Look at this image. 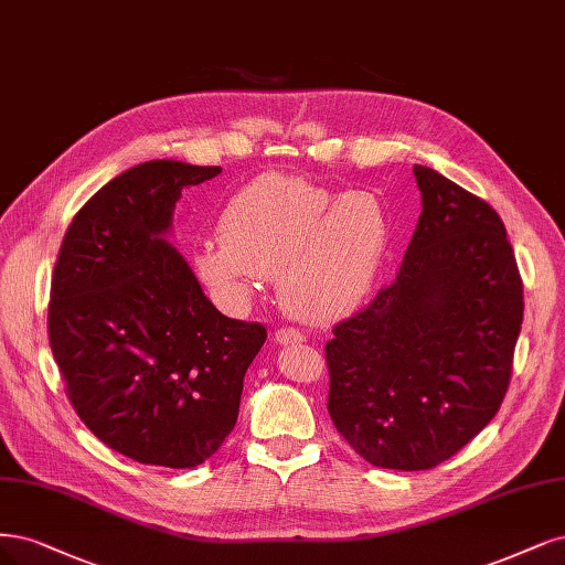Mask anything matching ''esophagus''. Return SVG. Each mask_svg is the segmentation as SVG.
Here are the masks:
<instances>
[{
    "mask_svg": "<svg viewBox=\"0 0 565 565\" xmlns=\"http://www.w3.org/2000/svg\"><path fill=\"white\" fill-rule=\"evenodd\" d=\"M274 337H276V341H278V343H282V345H289V343H301V341H303V334L299 332V329H289V327H280Z\"/></svg>",
    "mask_w": 565,
    "mask_h": 565,
    "instance_id": "1",
    "label": "esophagus"
}]
</instances>
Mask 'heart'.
<instances>
[{"label":"heart","mask_w":565,"mask_h":565,"mask_svg":"<svg viewBox=\"0 0 565 565\" xmlns=\"http://www.w3.org/2000/svg\"><path fill=\"white\" fill-rule=\"evenodd\" d=\"M220 226L222 233L193 249L212 295L228 308H245L278 269V301L303 322H329L358 308L391 241V220L376 193L337 196L313 180L280 172L233 193Z\"/></svg>","instance_id":"obj_1"}]
</instances>
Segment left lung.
<instances>
[{"label":"left lung","instance_id":"1","mask_svg":"<svg viewBox=\"0 0 565 565\" xmlns=\"http://www.w3.org/2000/svg\"><path fill=\"white\" fill-rule=\"evenodd\" d=\"M423 212L397 278L324 345L337 430L385 470H433L508 393L523 285L498 212L414 166Z\"/></svg>","mask_w":565,"mask_h":565}]
</instances>
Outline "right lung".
Returning <instances> with one entry per match:
<instances>
[{
  "label": "right lung",
  "mask_w": 565,
  "mask_h": 565,
  "mask_svg": "<svg viewBox=\"0 0 565 565\" xmlns=\"http://www.w3.org/2000/svg\"><path fill=\"white\" fill-rule=\"evenodd\" d=\"M220 166L147 161L74 215L51 280L49 341L88 430L145 465L196 468L238 420L266 327L222 316L170 231L182 189Z\"/></svg>",
  "instance_id": "add662e5"
}]
</instances>
